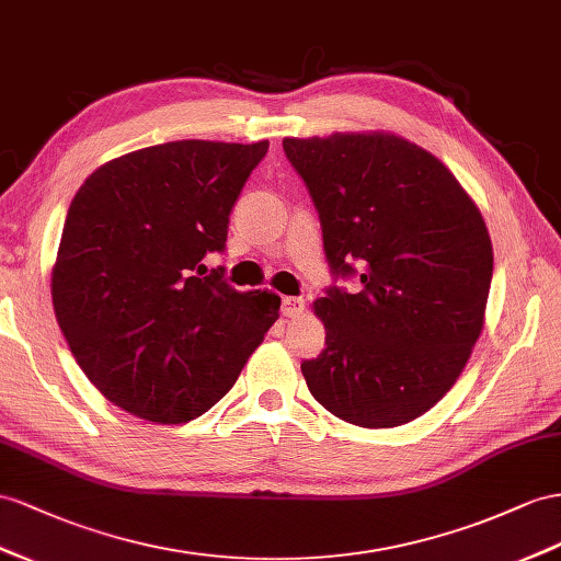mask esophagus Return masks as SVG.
<instances>
[{"label": "esophagus", "instance_id": "obj_1", "mask_svg": "<svg viewBox=\"0 0 561 561\" xmlns=\"http://www.w3.org/2000/svg\"><path fill=\"white\" fill-rule=\"evenodd\" d=\"M304 310H306V300H304V298L286 296V298L282 300V314H284V318L294 320V318H298V314H304Z\"/></svg>", "mask_w": 561, "mask_h": 561}]
</instances>
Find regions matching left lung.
Wrapping results in <instances>:
<instances>
[{"instance_id": "8db88e82", "label": "left lung", "mask_w": 561, "mask_h": 561, "mask_svg": "<svg viewBox=\"0 0 561 561\" xmlns=\"http://www.w3.org/2000/svg\"><path fill=\"white\" fill-rule=\"evenodd\" d=\"M320 215L332 275L314 300L324 351L300 365L339 420L386 428L453 389L483 329L493 247L477 204L436 156L403 137L336 133L284 139Z\"/></svg>"}]
</instances>
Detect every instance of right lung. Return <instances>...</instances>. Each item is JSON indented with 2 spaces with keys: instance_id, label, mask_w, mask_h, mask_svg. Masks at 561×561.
Segmentation results:
<instances>
[{
  "instance_id": "add662e5",
  "label": "right lung",
  "mask_w": 561,
  "mask_h": 561,
  "mask_svg": "<svg viewBox=\"0 0 561 561\" xmlns=\"http://www.w3.org/2000/svg\"><path fill=\"white\" fill-rule=\"evenodd\" d=\"M267 147L156 144L94 170L70 201L56 322L88 379L135 417H201L279 318V296L241 294L201 263L225 251L229 213Z\"/></svg>"
}]
</instances>
